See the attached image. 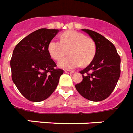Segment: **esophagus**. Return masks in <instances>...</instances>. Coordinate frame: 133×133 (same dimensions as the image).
I'll return each instance as SVG.
<instances>
[{
    "mask_svg": "<svg viewBox=\"0 0 133 133\" xmlns=\"http://www.w3.org/2000/svg\"><path fill=\"white\" fill-rule=\"evenodd\" d=\"M65 73H73L74 71H69V70H65Z\"/></svg>",
    "mask_w": 133,
    "mask_h": 133,
    "instance_id": "34e87169",
    "label": "esophagus"
}]
</instances>
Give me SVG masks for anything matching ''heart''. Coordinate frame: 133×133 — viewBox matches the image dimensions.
<instances>
[{
  "label": "heart",
  "mask_w": 133,
  "mask_h": 133,
  "mask_svg": "<svg viewBox=\"0 0 133 133\" xmlns=\"http://www.w3.org/2000/svg\"><path fill=\"white\" fill-rule=\"evenodd\" d=\"M70 51V56L58 62L64 69H73L82 64L91 63L96 54V44L93 39L77 31H67L61 35L60 40L53 39L48 44V51L53 59L59 60Z\"/></svg>",
  "instance_id": "heart-1"
}]
</instances>
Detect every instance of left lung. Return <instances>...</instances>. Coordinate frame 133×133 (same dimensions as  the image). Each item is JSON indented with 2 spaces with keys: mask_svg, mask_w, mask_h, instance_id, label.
Returning a JSON list of instances; mask_svg holds the SVG:
<instances>
[{
  "mask_svg": "<svg viewBox=\"0 0 133 133\" xmlns=\"http://www.w3.org/2000/svg\"><path fill=\"white\" fill-rule=\"evenodd\" d=\"M94 40L96 54L90 64L82 70L83 79L75 88L84 98L93 102L107 99L116 87L120 76V56L108 39L90 29H82Z\"/></svg>",
  "mask_w": 133,
  "mask_h": 133,
  "instance_id": "left-lung-1",
  "label": "left lung"
}]
</instances>
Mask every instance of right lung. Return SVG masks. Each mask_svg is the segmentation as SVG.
Segmentation results:
<instances>
[{
  "label": "right lung",
  "mask_w": 133,
  "mask_h": 133,
  "mask_svg": "<svg viewBox=\"0 0 133 133\" xmlns=\"http://www.w3.org/2000/svg\"><path fill=\"white\" fill-rule=\"evenodd\" d=\"M58 32V29H38L23 38L14 49L10 61L11 78L28 100L38 102L48 98L63 74L48 51L49 43Z\"/></svg>",
  "instance_id": "obj_1"
}]
</instances>
